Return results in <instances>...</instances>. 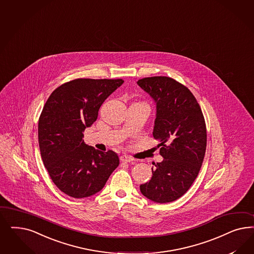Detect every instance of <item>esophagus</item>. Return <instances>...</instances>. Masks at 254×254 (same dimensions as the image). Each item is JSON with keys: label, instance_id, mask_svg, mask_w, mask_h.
Here are the masks:
<instances>
[{"label": "esophagus", "instance_id": "esophagus-1", "mask_svg": "<svg viewBox=\"0 0 254 254\" xmlns=\"http://www.w3.org/2000/svg\"><path fill=\"white\" fill-rule=\"evenodd\" d=\"M121 161L123 162V163H130V162L133 161V159L130 157V156L122 155L121 156Z\"/></svg>", "mask_w": 254, "mask_h": 254}]
</instances>
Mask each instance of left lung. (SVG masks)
Listing matches in <instances>:
<instances>
[{
    "label": "left lung",
    "mask_w": 254,
    "mask_h": 254,
    "mask_svg": "<svg viewBox=\"0 0 254 254\" xmlns=\"http://www.w3.org/2000/svg\"><path fill=\"white\" fill-rule=\"evenodd\" d=\"M137 84L155 102L153 137L164 158L153 164L152 177L140 191L156 203H169L188 190L200 171L206 148L205 119L190 90L171 77H145Z\"/></svg>",
    "instance_id": "1"
}]
</instances>
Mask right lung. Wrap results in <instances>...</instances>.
I'll return each mask as SVG.
<instances>
[{
	"instance_id": "1",
	"label": "right lung",
	"mask_w": 254,
	"mask_h": 254,
	"mask_svg": "<svg viewBox=\"0 0 254 254\" xmlns=\"http://www.w3.org/2000/svg\"><path fill=\"white\" fill-rule=\"evenodd\" d=\"M123 79L77 78L54 90L38 122L42 160L54 184L69 196L97 193L120 164L112 150L100 151L85 144L83 132L97 120L105 100Z\"/></svg>"
}]
</instances>
